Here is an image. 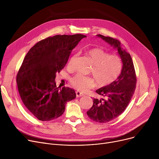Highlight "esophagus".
<instances>
[{
  "instance_id": "esophagus-1",
  "label": "esophagus",
  "mask_w": 159,
  "mask_h": 159,
  "mask_svg": "<svg viewBox=\"0 0 159 159\" xmlns=\"http://www.w3.org/2000/svg\"><path fill=\"white\" fill-rule=\"evenodd\" d=\"M76 95H77V97H80L84 96V94L82 93L81 92H80V91H76Z\"/></svg>"
}]
</instances>
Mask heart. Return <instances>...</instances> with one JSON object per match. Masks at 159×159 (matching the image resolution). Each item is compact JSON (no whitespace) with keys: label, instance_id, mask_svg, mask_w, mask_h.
Here are the masks:
<instances>
[{"label":"heart","instance_id":"obj_1","mask_svg":"<svg viewBox=\"0 0 159 159\" xmlns=\"http://www.w3.org/2000/svg\"><path fill=\"white\" fill-rule=\"evenodd\" d=\"M93 66L91 73L93 74L96 84L98 87H104L109 85L118 78L121 73L122 64L120 58L113 55H109L101 48H91L86 52ZM73 57L69 63L68 68H72ZM70 82L72 86L80 91H85L93 87L94 79L89 76L77 74L73 77Z\"/></svg>","mask_w":159,"mask_h":159}]
</instances>
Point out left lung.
I'll return each mask as SVG.
<instances>
[{
    "label": "left lung",
    "instance_id": "8db88e82",
    "mask_svg": "<svg viewBox=\"0 0 159 159\" xmlns=\"http://www.w3.org/2000/svg\"><path fill=\"white\" fill-rule=\"evenodd\" d=\"M97 36L117 50L122 63L121 73L116 80L96 90L98 95L106 98H93V104L87 111L88 116L91 120L106 123L116 118L126 110L135 92L137 79L131 55L121 48L120 42L100 34Z\"/></svg>",
    "mask_w": 159,
    "mask_h": 159
}]
</instances>
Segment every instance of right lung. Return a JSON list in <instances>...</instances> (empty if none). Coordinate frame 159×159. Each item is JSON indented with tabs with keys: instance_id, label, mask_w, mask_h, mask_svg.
<instances>
[{
	"instance_id": "right-lung-1",
	"label": "right lung",
	"mask_w": 159,
	"mask_h": 159,
	"mask_svg": "<svg viewBox=\"0 0 159 159\" xmlns=\"http://www.w3.org/2000/svg\"><path fill=\"white\" fill-rule=\"evenodd\" d=\"M82 34L57 35L42 40L26 54L16 75L22 101L29 111L42 121L61 116L66 103L76 97L75 90L57 87L56 73L66 66Z\"/></svg>"
}]
</instances>
